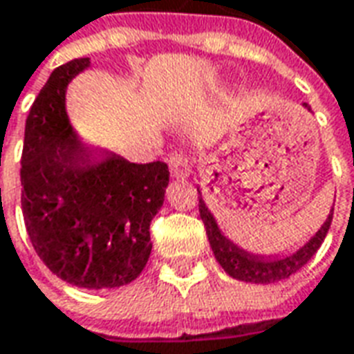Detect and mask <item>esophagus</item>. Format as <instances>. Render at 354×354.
<instances>
[{
    "label": "esophagus",
    "instance_id": "obj_1",
    "mask_svg": "<svg viewBox=\"0 0 354 354\" xmlns=\"http://www.w3.org/2000/svg\"><path fill=\"white\" fill-rule=\"evenodd\" d=\"M169 174L174 179H187L190 169H188V162L183 154H174L169 158Z\"/></svg>",
    "mask_w": 354,
    "mask_h": 354
}]
</instances>
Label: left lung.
<instances>
[{
  "label": "left lung",
  "instance_id": "obj_1",
  "mask_svg": "<svg viewBox=\"0 0 354 354\" xmlns=\"http://www.w3.org/2000/svg\"><path fill=\"white\" fill-rule=\"evenodd\" d=\"M304 107L311 111L308 103H304ZM198 194H200V205H198L200 218L203 221L209 245L213 249L216 262L223 266L224 272L230 277L237 281H245V283H254V285H270V283L288 279L290 275L301 270L309 260L313 259L315 252L319 251V247L328 234L332 215H334V207H332L321 228L294 252H288V254H283V252L281 254H259V252L247 251L243 247L234 243L230 237L224 236L223 230L218 228L216 218L209 211L207 203L203 200L202 188H198Z\"/></svg>",
  "mask_w": 354,
  "mask_h": 354
}]
</instances>
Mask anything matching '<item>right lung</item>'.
I'll return each instance as SVG.
<instances>
[{"mask_svg": "<svg viewBox=\"0 0 354 354\" xmlns=\"http://www.w3.org/2000/svg\"><path fill=\"white\" fill-rule=\"evenodd\" d=\"M90 58L56 68L26 118L22 213L45 266L69 285L100 290L138 279L164 203V162L131 164L86 143L69 122L66 90Z\"/></svg>", "mask_w": 354, "mask_h": 354, "instance_id": "add662e5", "label": "right lung"}]
</instances>
